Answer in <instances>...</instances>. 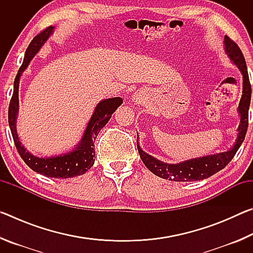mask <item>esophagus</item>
I'll return each instance as SVG.
<instances>
[{
  "instance_id": "1",
  "label": "esophagus",
  "mask_w": 253,
  "mask_h": 253,
  "mask_svg": "<svg viewBox=\"0 0 253 253\" xmlns=\"http://www.w3.org/2000/svg\"><path fill=\"white\" fill-rule=\"evenodd\" d=\"M132 101H134L136 105L142 104V102H144V95L142 92H135L134 96H132Z\"/></svg>"
}]
</instances>
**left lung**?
I'll return each mask as SVG.
<instances>
[{
  "label": "left lung",
  "mask_w": 253,
  "mask_h": 253,
  "mask_svg": "<svg viewBox=\"0 0 253 253\" xmlns=\"http://www.w3.org/2000/svg\"><path fill=\"white\" fill-rule=\"evenodd\" d=\"M224 50L231 61L233 62V65L239 68L243 78L242 96L238 107L240 124L234 145L226 152L192 158V160L176 163V164H169V163L156 160L155 157L145 153L140 148L138 137H137V148H138L139 156L142 158L145 166L153 174H155L156 176L175 182H192L208 178L212 176L213 174L219 172L222 169H224L229 164L231 160L234 157L235 153L238 152L240 146H241L243 140H245L248 129V117H249V107L251 101V84L249 81V75H248L246 60L241 50H240L238 44L234 41L231 40L226 36L224 37Z\"/></svg>",
  "instance_id": "8db88e82"
}]
</instances>
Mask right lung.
Instances as JSON below:
<instances>
[{"label": "right lung", "instance_id": "right-lung-1", "mask_svg": "<svg viewBox=\"0 0 253 253\" xmlns=\"http://www.w3.org/2000/svg\"><path fill=\"white\" fill-rule=\"evenodd\" d=\"M53 27H49L38 34L37 37H34L25 51L23 63L15 77L13 95H12L10 106H8V126H10L15 147L18 149L21 158L30 169L46 177L69 178L83 175L88 169H90L95 163V140L97 136L108 123L115 110L123 104V99L121 97H114L98 102L80 142L72 151L60 154V155L38 157L27 151V148H24L22 143L20 142L18 130H16V118L19 114L20 78L23 71L28 68L30 61L39 52L46 40L49 39V37L53 33Z\"/></svg>", "mask_w": 253, "mask_h": 253}]
</instances>
